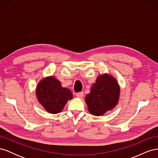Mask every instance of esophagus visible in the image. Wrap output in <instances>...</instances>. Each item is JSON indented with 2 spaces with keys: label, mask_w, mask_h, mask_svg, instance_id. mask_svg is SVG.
Here are the masks:
<instances>
[{
  "label": "esophagus",
  "mask_w": 158,
  "mask_h": 158,
  "mask_svg": "<svg viewBox=\"0 0 158 158\" xmlns=\"http://www.w3.org/2000/svg\"><path fill=\"white\" fill-rule=\"evenodd\" d=\"M76 97L78 98H82L84 97V93L83 92H80L76 94Z\"/></svg>",
  "instance_id": "esophagus-1"
}]
</instances>
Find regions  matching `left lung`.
<instances>
[{"label": "left lung", "mask_w": 158, "mask_h": 158, "mask_svg": "<svg viewBox=\"0 0 158 158\" xmlns=\"http://www.w3.org/2000/svg\"><path fill=\"white\" fill-rule=\"evenodd\" d=\"M119 95L120 87L116 79L107 74L100 75L85 98L89 112L95 116L103 115L117 106Z\"/></svg>", "instance_id": "1"}]
</instances>
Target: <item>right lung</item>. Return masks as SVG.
Masks as SVG:
<instances>
[{
  "instance_id": "obj_1",
  "label": "right lung",
  "mask_w": 158,
  "mask_h": 158,
  "mask_svg": "<svg viewBox=\"0 0 158 158\" xmlns=\"http://www.w3.org/2000/svg\"><path fill=\"white\" fill-rule=\"evenodd\" d=\"M36 96L46 111L52 114L62 111L68 100L73 98L71 91L62 87L59 80L53 76H47L38 83Z\"/></svg>"
}]
</instances>
